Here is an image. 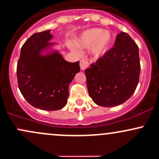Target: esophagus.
Segmentation results:
<instances>
[{
    "label": "esophagus",
    "instance_id": "obj_1",
    "mask_svg": "<svg viewBox=\"0 0 159 159\" xmlns=\"http://www.w3.org/2000/svg\"><path fill=\"white\" fill-rule=\"evenodd\" d=\"M89 66V62L87 60H81L80 61V67H81V69L82 71L85 70Z\"/></svg>",
    "mask_w": 159,
    "mask_h": 159
}]
</instances>
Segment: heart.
Segmentation results:
<instances>
[{
	"instance_id": "1",
	"label": "heart",
	"mask_w": 159,
	"mask_h": 159,
	"mask_svg": "<svg viewBox=\"0 0 159 159\" xmlns=\"http://www.w3.org/2000/svg\"><path fill=\"white\" fill-rule=\"evenodd\" d=\"M113 42L112 34L108 30L99 28H92L84 31L75 41L78 48L88 49L93 57L99 58L106 54Z\"/></svg>"
}]
</instances>
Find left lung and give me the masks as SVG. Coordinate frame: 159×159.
Here are the masks:
<instances>
[{"instance_id":"left-lung-1","label":"left lung","mask_w":159,"mask_h":159,"mask_svg":"<svg viewBox=\"0 0 159 159\" xmlns=\"http://www.w3.org/2000/svg\"><path fill=\"white\" fill-rule=\"evenodd\" d=\"M139 73L138 46L121 31L114 47L85 69L89 95L97 105L103 107L124 103L135 91Z\"/></svg>"}]
</instances>
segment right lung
Wrapping results in <instances>:
<instances>
[{
	"label": "right lung",
	"instance_id": "add662e5",
	"mask_svg": "<svg viewBox=\"0 0 159 159\" xmlns=\"http://www.w3.org/2000/svg\"><path fill=\"white\" fill-rule=\"evenodd\" d=\"M50 30L34 33L21 48L17 81L21 93L38 109L55 111L67 103L69 86L80 71L79 62L66 61L58 51L43 55L53 43Z\"/></svg>",
	"mask_w": 159,
	"mask_h": 159
}]
</instances>
